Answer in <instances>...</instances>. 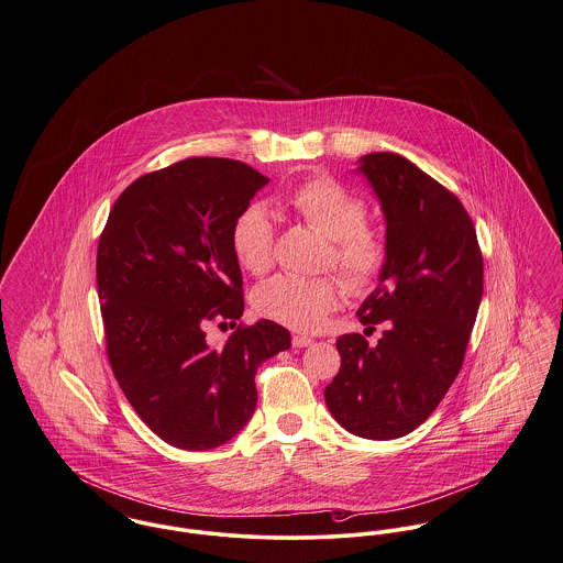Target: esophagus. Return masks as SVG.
<instances>
[{
  "label": "esophagus",
  "instance_id": "34e87169",
  "mask_svg": "<svg viewBox=\"0 0 563 563\" xmlns=\"http://www.w3.org/2000/svg\"><path fill=\"white\" fill-rule=\"evenodd\" d=\"M294 346L296 349H303V346H310L312 344V338H308V335H301V333H298V335H294Z\"/></svg>",
  "mask_w": 563,
  "mask_h": 563
}]
</instances>
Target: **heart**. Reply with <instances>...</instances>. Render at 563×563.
Wrapping results in <instances>:
<instances>
[{"label": "heart", "instance_id": "b5f03b06", "mask_svg": "<svg viewBox=\"0 0 563 563\" xmlns=\"http://www.w3.org/2000/svg\"><path fill=\"white\" fill-rule=\"evenodd\" d=\"M287 206L310 228L330 238L328 264L340 272L351 291H367L378 283L389 262L383 232L365 223L367 206L330 176L298 185ZM274 223L264 206H246L233 221L232 251L242 269L262 276L274 262ZM335 276H274L257 287L255 310L291 330H321L340 299Z\"/></svg>", "mask_w": 563, "mask_h": 563}]
</instances>
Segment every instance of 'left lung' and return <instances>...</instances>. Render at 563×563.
I'll list each match as a JSON object with an SVG mask.
<instances>
[{
    "label": "left lung",
    "instance_id": "8db88e82",
    "mask_svg": "<svg viewBox=\"0 0 563 563\" xmlns=\"http://www.w3.org/2000/svg\"><path fill=\"white\" fill-rule=\"evenodd\" d=\"M380 201L389 262L357 310L378 344L344 333L340 372L325 389L333 419L369 440L417 430L462 369L483 298V255L462 201L396 153H369L357 167Z\"/></svg>",
    "mask_w": 563,
    "mask_h": 563
}]
</instances>
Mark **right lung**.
I'll return each mask as SVG.
<instances>
[{"label": "right lung", "mask_w": 563, "mask_h": 563, "mask_svg": "<svg viewBox=\"0 0 563 563\" xmlns=\"http://www.w3.org/2000/svg\"><path fill=\"white\" fill-rule=\"evenodd\" d=\"M269 183L242 162L191 157L133 180L114 201L98 244L106 353L137 417L185 451L225 444L255 412V374L291 335L244 312L232 251L235 217ZM210 320H232L223 350Z\"/></svg>", "instance_id": "right-lung-1"}]
</instances>
